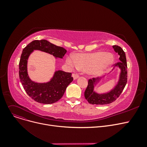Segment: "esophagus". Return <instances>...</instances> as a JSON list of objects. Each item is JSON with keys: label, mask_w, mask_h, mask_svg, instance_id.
Masks as SVG:
<instances>
[{"label": "esophagus", "mask_w": 147, "mask_h": 147, "mask_svg": "<svg viewBox=\"0 0 147 147\" xmlns=\"http://www.w3.org/2000/svg\"><path fill=\"white\" fill-rule=\"evenodd\" d=\"M72 76L74 80H76L77 79H78L79 78V76L78 74H73Z\"/></svg>", "instance_id": "esophagus-1"}]
</instances>
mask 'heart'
Masks as SVG:
<instances>
[{
	"label": "heart",
	"mask_w": 147,
	"mask_h": 147,
	"mask_svg": "<svg viewBox=\"0 0 147 147\" xmlns=\"http://www.w3.org/2000/svg\"><path fill=\"white\" fill-rule=\"evenodd\" d=\"M114 61L110 53L96 52L90 53H79L74 57L69 55L66 64L71 69L79 68L86 70L91 75H99L110 67Z\"/></svg>",
	"instance_id": "heart-1"
}]
</instances>
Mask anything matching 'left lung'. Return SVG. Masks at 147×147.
Wrapping results in <instances>:
<instances>
[{
  "label": "left lung",
  "instance_id": "obj_1",
  "mask_svg": "<svg viewBox=\"0 0 147 147\" xmlns=\"http://www.w3.org/2000/svg\"><path fill=\"white\" fill-rule=\"evenodd\" d=\"M113 48L114 51L120 56V62L115 64L112 71L115 68L120 69L118 81L115 85L110 90L104 93H98L95 90V87L104 79L105 76L100 78H93L88 81V85L84 92V97L89 103L93 105H105L113 102L120 96L124 89L127 79V70L126 54L123 50L119 46L114 45Z\"/></svg>",
  "mask_w": 147,
  "mask_h": 147
}]
</instances>
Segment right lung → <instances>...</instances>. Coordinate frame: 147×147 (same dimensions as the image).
<instances>
[{
    "label": "right lung",
    "mask_w": 147,
    "mask_h": 147,
    "mask_svg": "<svg viewBox=\"0 0 147 147\" xmlns=\"http://www.w3.org/2000/svg\"><path fill=\"white\" fill-rule=\"evenodd\" d=\"M34 50L40 51L63 59L67 51L46 40H36L22 50L19 64V76L22 85L30 97L36 102L45 104L55 103L63 97L68 84L73 80L71 73L57 70L49 81L38 83L33 81L28 74L27 64L30 55Z\"/></svg>",
    "instance_id": "1"
}]
</instances>
